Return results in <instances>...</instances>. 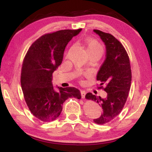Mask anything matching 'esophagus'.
<instances>
[{"label": "esophagus", "instance_id": "1", "mask_svg": "<svg viewBox=\"0 0 152 152\" xmlns=\"http://www.w3.org/2000/svg\"><path fill=\"white\" fill-rule=\"evenodd\" d=\"M80 93H81V96L82 99H84V97H85V95H86V92L84 91H81Z\"/></svg>", "mask_w": 152, "mask_h": 152}]
</instances>
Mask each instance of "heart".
<instances>
[{
	"label": "heart",
	"instance_id": "1",
	"mask_svg": "<svg viewBox=\"0 0 152 152\" xmlns=\"http://www.w3.org/2000/svg\"><path fill=\"white\" fill-rule=\"evenodd\" d=\"M85 45L89 54H91V53H101L102 54L103 52L102 46L94 38H86L85 39Z\"/></svg>",
	"mask_w": 152,
	"mask_h": 152
}]
</instances>
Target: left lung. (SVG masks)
<instances>
[{"mask_svg": "<svg viewBox=\"0 0 152 152\" xmlns=\"http://www.w3.org/2000/svg\"><path fill=\"white\" fill-rule=\"evenodd\" d=\"M106 46V58L98 72V88L104 89L107 97L102 99L88 92L86 99L96 102L102 113L94 122L103 125L111 122L121 111L127 101L132 82V70L128 54L123 45L110 33L94 29ZM102 85L106 87L103 88Z\"/></svg>", "mask_w": 152, "mask_h": 152, "instance_id": "1", "label": "left lung"}]
</instances>
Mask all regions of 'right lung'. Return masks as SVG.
Masks as SVG:
<instances>
[{"mask_svg": "<svg viewBox=\"0 0 152 152\" xmlns=\"http://www.w3.org/2000/svg\"><path fill=\"white\" fill-rule=\"evenodd\" d=\"M81 31L65 29L43 35L25 55L20 74L21 88L31 113L43 122L57 119L68 98H81L78 89L57 86V92L51 82L53 72L62 62L67 44Z\"/></svg>", "mask_w": 152, "mask_h": 152, "instance_id": "add662e5", "label": "right lung"}]
</instances>
